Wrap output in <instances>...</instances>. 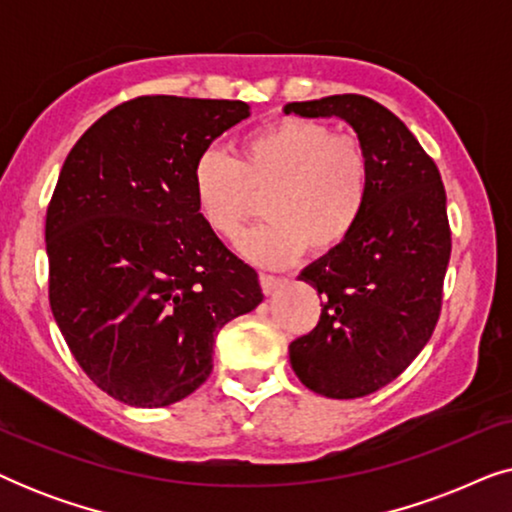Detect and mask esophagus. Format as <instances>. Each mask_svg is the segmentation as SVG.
Segmentation results:
<instances>
[{"label":"esophagus","instance_id":"esophagus-1","mask_svg":"<svg viewBox=\"0 0 512 512\" xmlns=\"http://www.w3.org/2000/svg\"><path fill=\"white\" fill-rule=\"evenodd\" d=\"M258 279H261V289H263V293H275L279 286H282V282L284 279L282 277H277V275H268V272H261V275H258Z\"/></svg>","mask_w":512,"mask_h":512}]
</instances>
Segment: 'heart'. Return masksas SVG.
I'll return each mask as SVG.
<instances>
[{
    "label": "heart",
    "instance_id": "obj_1",
    "mask_svg": "<svg viewBox=\"0 0 512 512\" xmlns=\"http://www.w3.org/2000/svg\"><path fill=\"white\" fill-rule=\"evenodd\" d=\"M191 179L200 219L226 240L261 214L265 198L270 221L242 235L240 251L254 263L286 265L305 249L321 258L352 240L373 193V158L356 135L284 116L249 132L235 160L202 153Z\"/></svg>",
    "mask_w": 512,
    "mask_h": 512
}]
</instances>
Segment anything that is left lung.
<instances>
[{"instance_id": "left-lung-1", "label": "left lung", "mask_w": 512, "mask_h": 512, "mask_svg": "<svg viewBox=\"0 0 512 512\" xmlns=\"http://www.w3.org/2000/svg\"><path fill=\"white\" fill-rule=\"evenodd\" d=\"M286 114L338 116L373 158V193L345 247L300 272L321 317L289 345L298 380L326 398H361L396 380L438 324L452 251L445 186L401 118L363 95L291 102Z\"/></svg>"}]
</instances>
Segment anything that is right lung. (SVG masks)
<instances>
[{"label":"right lung","instance_id":"obj_1","mask_svg":"<svg viewBox=\"0 0 512 512\" xmlns=\"http://www.w3.org/2000/svg\"><path fill=\"white\" fill-rule=\"evenodd\" d=\"M249 116L240 100L142 95L83 132L46 212L48 300L69 352L111 398L165 408L212 373L214 340L263 300L200 219L193 165Z\"/></svg>","mask_w":512,"mask_h":512}]
</instances>
